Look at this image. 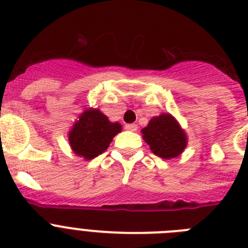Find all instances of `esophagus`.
I'll list each match as a JSON object with an SVG mask.
<instances>
[{"instance_id": "1", "label": "esophagus", "mask_w": 248, "mask_h": 248, "mask_svg": "<svg viewBox=\"0 0 248 248\" xmlns=\"http://www.w3.org/2000/svg\"><path fill=\"white\" fill-rule=\"evenodd\" d=\"M124 128H126L127 131H131V132H135V131H137V124H126V126H124Z\"/></svg>"}]
</instances>
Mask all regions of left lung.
I'll list each match as a JSON object with an SVG mask.
<instances>
[{"label":"left lung","mask_w":248,"mask_h":248,"mask_svg":"<svg viewBox=\"0 0 248 248\" xmlns=\"http://www.w3.org/2000/svg\"><path fill=\"white\" fill-rule=\"evenodd\" d=\"M140 132L151 151L163 159L178 157L188 144L186 133L170 113H160L151 119Z\"/></svg>","instance_id":"1"}]
</instances>
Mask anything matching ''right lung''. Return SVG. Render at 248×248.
Segmentation results:
<instances>
[{"label":"right lung","instance_id":"obj_1","mask_svg":"<svg viewBox=\"0 0 248 248\" xmlns=\"http://www.w3.org/2000/svg\"><path fill=\"white\" fill-rule=\"evenodd\" d=\"M121 131V124L111 122L99 108H91L80 113L69 131V144L75 155L90 160L104 153Z\"/></svg>","mask_w":248,"mask_h":248}]
</instances>
